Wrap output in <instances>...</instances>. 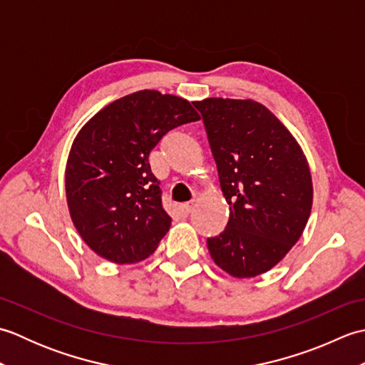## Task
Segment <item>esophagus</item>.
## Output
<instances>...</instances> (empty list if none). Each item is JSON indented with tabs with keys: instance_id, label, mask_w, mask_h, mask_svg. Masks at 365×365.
I'll use <instances>...</instances> for the list:
<instances>
[{
	"instance_id": "esophagus-1",
	"label": "esophagus",
	"mask_w": 365,
	"mask_h": 365,
	"mask_svg": "<svg viewBox=\"0 0 365 365\" xmlns=\"http://www.w3.org/2000/svg\"><path fill=\"white\" fill-rule=\"evenodd\" d=\"M178 210H180V215L183 216V218H187V216L192 212V204H182L180 207H178Z\"/></svg>"
}]
</instances>
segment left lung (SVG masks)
Wrapping results in <instances>:
<instances>
[{"label": "left lung", "instance_id": "obj_1", "mask_svg": "<svg viewBox=\"0 0 365 365\" xmlns=\"http://www.w3.org/2000/svg\"><path fill=\"white\" fill-rule=\"evenodd\" d=\"M229 204L227 226L207 238L216 265L235 277L273 268L304 230L312 208L307 160L276 115L252 100L195 102Z\"/></svg>", "mask_w": 365, "mask_h": 365}]
</instances>
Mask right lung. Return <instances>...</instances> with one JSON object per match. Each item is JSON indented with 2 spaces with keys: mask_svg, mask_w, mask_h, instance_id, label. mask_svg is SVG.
I'll return each mask as SVG.
<instances>
[{
  "mask_svg": "<svg viewBox=\"0 0 365 365\" xmlns=\"http://www.w3.org/2000/svg\"><path fill=\"white\" fill-rule=\"evenodd\" d=\"M199 120L190 102L139 91L97 113L76 135L66 168L68 212L92 251L144 260L170 227L149 155L169 130Z\"/></svg>",
  "mask_w": 365,
  "mask_h": 365,
  "instance_id": "right-lung-1",
  "label": "right lung"
}]
</instances>
